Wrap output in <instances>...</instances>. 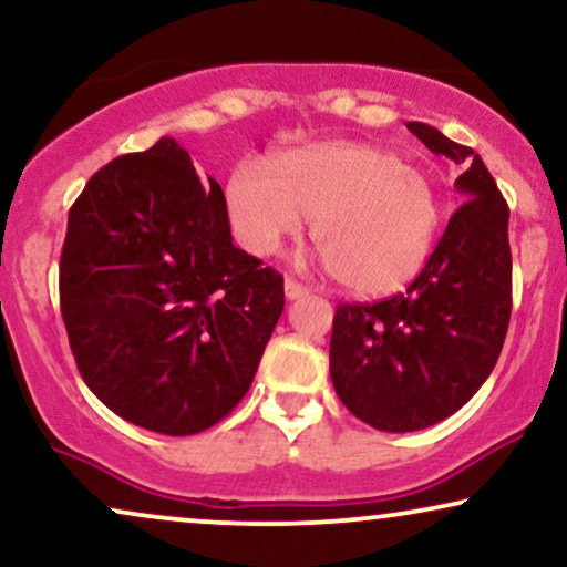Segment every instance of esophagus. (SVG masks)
I'll list each match as a JSON object with an SVG mask.
<instances>
[{
    "label": "esophagus",
    "mask_w": 567,
    "mask_h": 567,
    "mask_svg": "<svg viewBox=\"0 0 567 567\" xmlns=\"http://www.w3.org/2000/svg\"><path fill=\"white\" fill-rule=\"evenodd\" d=\"M284 291H286V299H301V297H307V293H310V289H307V286H301L299 281H293V278H286Z\"/></svg>",
    "instance_id": "34e87169"
}]
</instances>
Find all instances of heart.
Masks as SVG:
<instances>
[{
  "label": "heart",
  "instance_id": "b5f03b06",
  "mask_svg": "<svg viewBox=\"0 0 567 567\" xmlns=\"http://www.w3.org/2000/svg\"><path fill=\"white\" fill-rule=\"evenodd\" d=\"M231 229L252 255H274L315 218L330 276L357 293H388L424 268L440 224L422 168L359 140L278 153L270 168L241 161L226 185Z\"/></svg>",
  "mask_w": 567,
  "mask_h": 567
}]
</instances>
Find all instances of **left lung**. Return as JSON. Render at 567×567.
<instances>
[{"mask_svg":"<svg viewBox=\"0 0 567 567\" xmlns=\"http://www.w3.org/2000/svg\"><path fill=\"white\" fill-rule=\"evenodd\" d=\"M406 127L463 168L461 205L406 291L336 310L330 380L343 406L382 432L455 414L489 378L511 322L508 203L480 153L424 122Z\"/></svg>","mask_w":567,"mask_h":567,"instance_id":"8db88e82","label":"left lung"}]
</instances>
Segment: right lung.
Here are the masks:
<instances>
[{"mask_svg": "<svg viewBox=\"0 0 567 567\" xmlns=\"http://www.w3.org/2000/svg\"><path fill=\"white\" fill-rule=\"evenodd\" d=\"M59 301L95 399L182 437L245 399L284 312V278L234 247L224 189L161 137L95 172L72 205Z\"/></svg>", "mask_w": 567, "mask_h": 567, "instance_id": "right-lung-1", "label": "right lung"}]
</instances>
